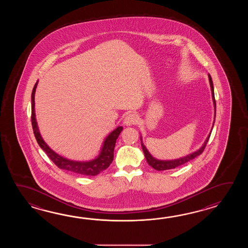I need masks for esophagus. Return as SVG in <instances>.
<instances>
[{
	"instance_id": "esophagus-1",
	"label": "esophagus",
	"mask_w": 248,
	"mask_h": 248,
	"mask_svg": "<svg viewBox=\"0 0 248 248\" xmlns=\"http://www.w3.org/2000/svg\"><path fill=\"white\" fill-rule=\"evenodd\" d=\"M139 121V118L137 116V114L135 113H130L127 114L125 119H124V124L126 126H132V125H136L137 122Z\"/></svg>"
}]
</instances>
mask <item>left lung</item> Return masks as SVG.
<instances>
[{"mask_svg":"<svg viewBox=\"0 0 248 248\" xmlns=\"http://www.w3.org/2000/svg\"><path fill=\"white\" fill-rule=\"evenodd\" d=\"M208 79H209V82H210L211 90H212V97H213V101H214V106H215V120H216V99H215V92H214V85H213V81H212V78H211L210 74H208ZM215 123V122H214ZM214 126V125H213ZM212 132V131H211ZM210 134L208 135V137L206 139V141L204 142V144L202 145V147L198 150L197 152L193 153H190L189 155L185 156L184 158H177V159H173V160H159L157 158H153V156L150 154V153L148 152L146 147L143 145V143L142 142V137H141V144H142V151L144 153V156L145 158L147 160L148 164L156 170L158 171H162V170H169V169H173L182 166L184 164L187 163L188 161H190L191 159L198 157L199 155H201V153L204 152L205 148L206 146V143L209 140V137H210Z\"/></svg>","mask_w":248,"mask_h":248,"instance_id":"1","label":"left lung"}]
</instances>
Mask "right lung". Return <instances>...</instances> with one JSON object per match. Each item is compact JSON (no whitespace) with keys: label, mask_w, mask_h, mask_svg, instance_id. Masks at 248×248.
<instances>
[{"label":"right lung","mask_w":248,"mask_h":248,"mask_svg":"<svg viewBox=\"0 0 248 248\" xmlns=\"http://www.w3.org/2000/svg\"><path fill=\"white\" fill-rule=\"evenodd\" d=\"M38 81L34 85L32 92V126L33 129L34 137L36 138L38 144L40 147L46 153L47 157L52 160L55 165L59 169H64L70 171L74 174H81V175H96L102 171L106 170L113 160V152L116 143L117 138L120 136L123 127L118 126L116 129L110 133V135L106 137L104 144L102 146L101 153L96 158L90 161H74L67 158H63L58 155L50 148L47 146V143L44 142L42 136L39 132L37 122L35 119V111H34V95L37 87Z\"/></svg>","instance_id":"1"}]
</instances>
